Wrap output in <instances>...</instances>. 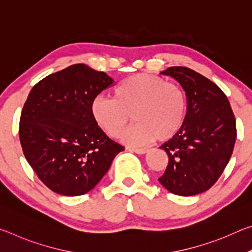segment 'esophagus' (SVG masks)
Listing matches in <instances>:
<instances>
[{
  "label": "esophagus",
  "instance_id": "34e87169",
  "mask_svg": "<svg viewBox=\"0 0 252 252\" xmlns=\"http://www.w3.org/2000/svg\"><path fill=\"white\" fill-rule=\"evenodd\" d=\"M130 151H132V152H135V153H138V155H146V153L149 151V149H146V148H131V149H129Z\"/></svg>",
  "mask_w": 252,
  "mask_h": 252
}]
</instances>
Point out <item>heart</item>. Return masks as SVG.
Wrapping results in <instances>:
<instances>
[{"label":"heart","mask_w":252,"mask_h":252,"mask_svg":"<svg viewBox=\"0 0 252 252\" xmlns=\"http://www.w3.org/2000/svg\"><path fill=\"white\" fill-rule=\"evenodd\" d=\"M187 97L177 83L159 76L139 73L121 81L113 89V97L95 96L90 105L92 120L111 138H118L131 114L135 125L122 134V141L139 147L153 140L173 138L185 122Z\"/></svg>","instance_id":"heart-1"}]
</instances>
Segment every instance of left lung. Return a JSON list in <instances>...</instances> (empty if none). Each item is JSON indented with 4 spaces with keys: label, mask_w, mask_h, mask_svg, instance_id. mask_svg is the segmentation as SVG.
<instances>
[{
    "label": "left lung",
    "mask_w": 252,
    "mask_h": 252,
    "mask_svg": "<svg viewBox=\"0 0 252 252\" xmlns=\"http://www.w3.org/2000/svg\"><path fill=\"white\" fill-rule=\"evenodd\" d=\"M161 74L180 83L187 113L180 131L160 147L169 164L159 182L173 194H199L210 189L227 167L236 142V119L228 97L206 76L185 66L168 67Z\"/></svg>",
    "instance_id": "1"
}]
</instances>
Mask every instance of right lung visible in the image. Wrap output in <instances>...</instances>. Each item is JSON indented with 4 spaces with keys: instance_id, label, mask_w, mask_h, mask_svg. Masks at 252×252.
<instances>
[{
    "instance_id": "right-lung-1",
    "label": "right lung",
    "mask_w": 252,
    "mask_h": 252,
    "mask_svg": "<svg viewBox=\"0 0 252 252\" xmlns=\"http://www.w3.org/2000/svg\"><path fill=\"white\" fill-rule=\"evenodd\" d=\"M114 82L79 63L34 85L23 106L20 141L40 180L62 195L91 191L125 150L92 120V100Z\"/></svg>"
}]
</instances>
